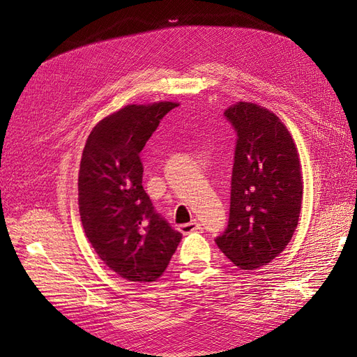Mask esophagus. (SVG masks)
I'll list each match as a JSON object with an SVG mask.
<instances>
[{"label":"esophagus","mask_w":357,"mask_h":357,"mask_svg":"<svg viewBox=\"0 0 357 357\" xmlns=\"http://www.w3.org/2000/svg\"><path fill=\"white\" fill-rule=\"evenodd\" d=\"M178 229H180L181 234L188 235V234H190V232H195V231L201 229V225H199L197 220H193V222H189V223H185V225H180Z\"/></svg>","instance_id":"34e87169"}]
</instances>
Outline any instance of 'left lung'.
<instances>
[{"label": "left lung", "instance_id": "obj_1", "mask_svg": "<svg viewBox=\"0 0 357 357\" xmlns=\"http://www.w3.org/2000/svg\"><path fill=\"white\" fill-rule=\"evenodd\" d=\"M223 114L236 134V144L229 222L214 241L236 266L255 269L282 253L298 226V150L283 122L261 105L236 102Z\"/></svg>", "mask_w": 357, "mask_h": 357}]
</instances>
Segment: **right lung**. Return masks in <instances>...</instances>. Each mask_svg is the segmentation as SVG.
Masks as SVG:
<instances>
[{
    "instance_id": "add662e5",
    "label": "right lung",
    "mask_w": 357,
    "mask_h": 357,
    "mask_svg": "<svg viewBox=\"0 0 357 357\" xmlns=\"http://www.w3.org/2000/svg\"><path fill=\"white\" fill-rule=\"evenodd\" d=\"M176 102L126 105L96 125L79 171V211L101 261L129 282H155L181 234L155 210L143 189L139 152Z\"/></svg>"
}]
</instances>
